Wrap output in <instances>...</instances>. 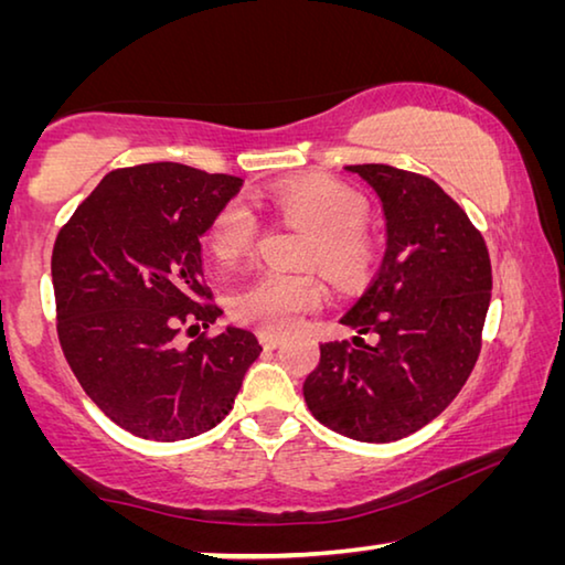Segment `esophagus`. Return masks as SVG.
Wrapping results in <instances>:
<instances>
[{
    "label": "esophagus",
    "mask_w": 565,
    "mask_h": 565,
    "mask_svg": "<svg viewBox=\"0 0 565 565\" xmlns=\"http://www.w3.org/2000/svg\"><path fill=\"white\" fill-rule=\"evenodd\" d=\"M259 341H262V347H264V349H276V347H279V343H281L284 339L279 337V333L262 331V333H259Z\"/></svg>",
    "instance_id": "esophagus-1"
}]
</instances>
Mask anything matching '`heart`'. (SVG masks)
Returning <instances> with one entry per match:
<instances>
[{
  "mask_svg": "<svg viewBox=\"0 0 565 565\" xmlns=\"http://www.w3.org/2000/svg\"><path fill=\"white\" fill-rule=\"evenodd\" d=\"M276 214L311 228L303 248L306 264H321L343 284L361 281L376 264V242L363 226L369 206L359 191L327 177H301L276 184L262 196ZM259 218L242 199L224 204L206 232L209 252L234 264L252 252ZM323 301V286L309 271H266L234 296V317L271 333H286Z\"/></svg>",
  "mask_w": 565,
  "mask_h": 565,
  "instance_id": "obj_1",
  "label": "heart"
}]
</instances>
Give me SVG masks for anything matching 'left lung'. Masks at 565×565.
I'll return each instance as SVG.
<instances>
[{"label":"left lung","mask_w":565,"mask_h":565,"mask_svg":"<svg viewBox=\"0 0 565 565\" xmlns=\"http://www.w3.org/2000/svg\"><path fill=\"white\" fill-rule=\"evenodd\" d=\"M381 199L386 254L341 323L351 341L321 343L303 381L313 418L366 444L424 428L471 376L491 303L489 248L434 179L388 164L347 167ZM361 332L377 339L366 344Z\"/></svg>","instance_id":"8db88e82"}]
</instances>
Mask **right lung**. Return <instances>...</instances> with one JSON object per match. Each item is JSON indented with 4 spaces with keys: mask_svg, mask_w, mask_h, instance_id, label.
<instances>
[{
    "mask_svg": "<svg viewBox=\"0 0 565 565\" xmlns=\"http://www.w3.org/2000/svg\"><path fill=\"white\" fill-rule=\"evenodd\" d=\"M242 179L174 161L114 169L76 206L52 252L56 333L87 396L151 441L214 428L262 347L252 331L177 347L222 317L204 281L202 234Z\"/></svg>",
    "mask_w": 565,
    "mask_h": 565,
    "instance_id": "right-lung-1",
    "label": "right lung"
}]
</instances>
